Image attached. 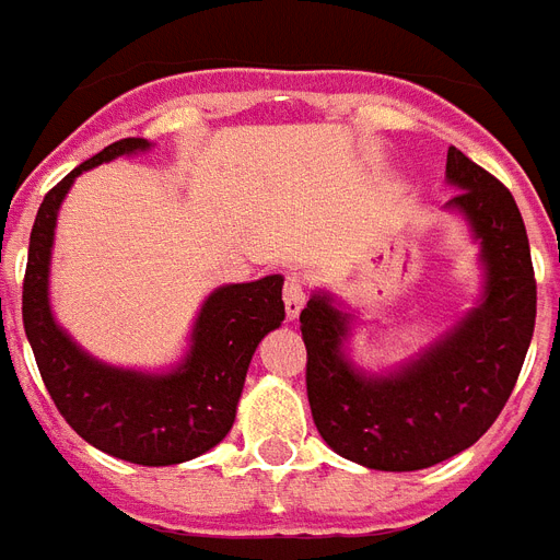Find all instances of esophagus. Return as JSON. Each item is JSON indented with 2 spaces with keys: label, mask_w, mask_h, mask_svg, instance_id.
<instances>
[{
  "label": "esophagus",
  "mask_w": 560,
  "mask_h": 560,
  "mask_svg": "<svg viewBox=\"0 0 560 560\" xmlns=\"http://www.w3.org/2000/svg\"><path fill=\"white\" fill-rule=\"evenodd\" d=\"M283 303H285V315L298 317L301 315L303 303H306V289H303V277L301 275H289L283 285Z\"/></svg>",
  "instance_id": "1"
}]
</instances>
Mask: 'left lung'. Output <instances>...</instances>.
<instances>
[{"label": "left lung", "mask_w": 560, "mask_h": 560, "mask_svg": "<svg viewBox=\"0 0 560 560\" xmlns=\"http://www.w3.org/2000/svg\"><path fill=\"white\" fill-rule=\"evenodd\" d=\"M445 178L459 190L445 208L480 243L486 283L440 341L399 370L370 375L343 352L352 315L332 294L315 292L301 312L317 433L335 454L375 471H419L471 448L512 396L535 332L529 236L512 194L457 147Z\"/></svg>", "instance_id": "8db88e82"}]
</instances>
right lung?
<instances>
[{"label": "right lung", "instance_id": "obj_1", "mask_svg": "<svg viewBox=\"0 0 560 560\" xmlns=\"http://www.w3.org/2000/svg\"><path fill=\"white\" fill-rule=\"evenodd\" d=\"M144 150H150L144 138H120L48 190L31 228L22 324L48 396L89 445L136 465H176L210 451L231 431L254 350L283 324V277L210 292L196 317L190 350L170 373L124 370L80 350L48 303L57 213L80 173Z\"/></svg>", "mask_w": 560, "mask_h": 560}]
</instances>
